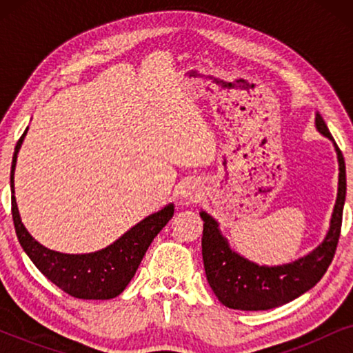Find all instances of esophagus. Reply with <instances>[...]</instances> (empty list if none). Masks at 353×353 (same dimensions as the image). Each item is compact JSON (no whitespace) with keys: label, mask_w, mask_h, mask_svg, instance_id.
Listing matches in <instances>:
<instances>
[{"label":"esophagus","mask_w":353,"mask_h":353,"mask_svg":"<svg viewBox=\"0 0 353 353\" xmlns=\"http://www.w3.org/2000/svg\"><path fill=\"white\" fill-rule=\"evenodd\" d=\"M181 199L186 201V204H190V202H196L199 199V191H197L194 186H185L181 190Z\"/></svg>","instance_id":"obj_1"}]
</instances>
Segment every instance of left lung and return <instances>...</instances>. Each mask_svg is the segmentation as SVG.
<instances>
[{"label":"left lung","mask_w":353,"mask_h":353,"mask_svg":"<svg viewBox=\"0 0 353 353\" xmlns=\"http://www.w3.org/2000/svg\"><path fill=\"white\" fill-rule=\"evenodd\" d=\"M315 127L323 137L331 139L339 163L337 197L332 209L330 230L312 252L294 262L283 265H259L250 262L230 248L228 239L221 234L219 221L207 212L199 215L204 221L202 231V260L212 291L225 307L234 310H270L294 301L310 291L323 278L334 257L341 234L342 210L345 202V162L341 149L332 139L325 120L315 114Z\"/></svg>","instance_id":"left-lung-1"}]
</instances>
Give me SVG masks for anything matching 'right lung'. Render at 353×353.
<instances>
[{"instance_id": "1", "label": "right lung", "mask_w": 353, "mask_h": 353, "mask_svg": "<svg viewBox=\"0 0 353 353\" xmlns=\"http://www.w3.org/2000/svg\"><path fill=\"white\" fill-rule=\"evenodd\" d=\"M27 130L16 144L11 165L12 220L19 243L35 263V267L69 296L86 299V301H108V299L117 297L132 281L154 238L173 216L175 205L168 204L156 214L148 215L146 219L120 236L117 241L96 252L62 254L45 248L23 226L19 215L16 196H14V172H16L17 154Z\"/></svg>"}]
</instances>
